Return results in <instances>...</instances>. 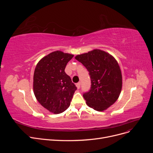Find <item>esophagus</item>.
<instances>
[{"label":"esophagus","mask_w":153,"mask_h":153,"mask_svg":"<svg viewBox=\"0 0 153 153\" xmlns=\"http://www.w3.org/2000/svg\"><path fill=\"white\" fill-rule=\"evenodd\" d=\"M80 84H81V83H80V82H78L77 84H76V87L78 88V89H80Z\"/></svg>","instance_id":"obj_1"}]
</instances>
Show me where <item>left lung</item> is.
Segmentation results:
<instances>
[{"mask_svg": "<svg viewBox=\"0 0 153 153\" xmlns=\"http://www.w3.org/2000/svg\"><path fill=\"white\" fill-rule=\"evenodd\" d=\"M75 59L86 68L91 78L90 90L83 93L87 105L97 111L108 108L117 101L122 88L121 71L116 60L97 49Z\"/></svg>", "mask_w": 153, "mask_h": 153, "instance_id": "8db88e82", "label": "left lung"}]
</instances>
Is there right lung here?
Masks as SVG:
<instances>
[{
  "mask_svg": "<svg viewBox=\"0 0 153 153\" xmlns=\"http://www.w3.org/2000/svg\"><path fill=\"white\" fill-rule=\"evenodd\" d=\"M73 55L55 51L38 63L34 73L36 98L44 108L53 114L65 111L70 105L76 87L64 71Z\"/></svg>",
  "mask_w": 153,
  "mask_h": 153,
  "instance_id": "obj_1",
  "label": "right lung"
}]
</instances>
